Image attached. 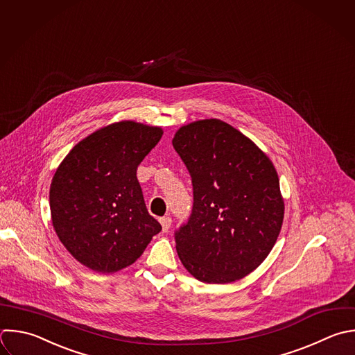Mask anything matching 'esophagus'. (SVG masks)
Segmentation results:
<instances>
[{
  "mask_svg": "<svg viewBox=\"0 0 355 355\" xmlns=\"http://www.w3.org/2000/svg\"><path fill=\"white\" fill-rule=\"evenodd\" d=\"M159 222H161V225H162V230H164V232H168L169 227H171V225H172V218H171V216H162V218L159 219Z\"/></svg>",
  "mask_w": 355,
  "mask_h": 355,
  "instance_id": "obj_1",
  "label": "esophagus"
}]
</instances>
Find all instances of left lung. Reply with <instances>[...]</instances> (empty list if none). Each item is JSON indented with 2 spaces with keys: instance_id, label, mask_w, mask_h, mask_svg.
<instances>
[{
  "instance_id": "obj_1",
  "label": "left lung",
  "mask_w": 355,
  "mask_h": 355,
  "mask_svg": "<svg viewBox=\"0 0 355 355\" xmlns=\"http://www.w3.org/2000/svg\"><path fill=\"white\" fill-rule=\"evenodd\" d=\"M193 184V209L175 230L184 268L205 283L252 272L279 236L284 202L269 158L219 119L183 126L172 140Z\"/></svg>"
}]
</instances>
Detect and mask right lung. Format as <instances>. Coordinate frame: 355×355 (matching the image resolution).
<instances>
[{"mask_svg":"<svg viewBox=\"0 0 355 355\" xmlns=\"http://www.w3.org/2000/svg\"><path fill=\"white\" fill-rule=\"evenodd\" d=\"M161 137L159 128L114 123L76 144L58 166L50 187L53 225L85 266L103 273L126 268L161 232L136 176Z\"/></svg>","mask_w":355,"mask_h":355,"instance_id":"right-lung-1","label":"right lung"}]
</instances>
